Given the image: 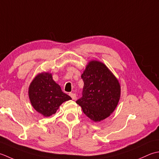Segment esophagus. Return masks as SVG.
Here are the masks:
<instances>
[{
	"instance_id": "34e87169",
	"label": "esophagus",
	"mask_w": 159,
	"mask_h": 159,
	"mask_svg": "<svg viewBox=\"0 0 159 159\" xmlns=\"http://www.w3.org/2000/svg\"><path fill=\"white\" fill-rule=\"evenodd\" d=\"M69 95L70 96V98H72V99L75 100V99H76V95H75V93H69Z\"/></svg>"
}]
</instances>
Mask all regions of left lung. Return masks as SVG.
Listing matches in <instances>:
<instances>
[{"instance_id": "1", "label": "left lung", "mask_w": 159, "mask_h": 159, "mask_svg": "<svg viewBox=\"0 0 159 159\" xmlns=\"http://www.w3.org/2000/svg\"><path fill=\"white\" fill-rule=\"evenodd\" d=\"M82 78V97L76 103L91 120H103L115 111L120 99L121 86L118 80L104 64L96 60L89 61Z\"/></svg>"}]
</instances>
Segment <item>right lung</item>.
<instances>
[{
	"label": "right lung",
	"mask_w": 159,
	"mask_h": 159,
	"mask_svg": "<svg viewBox=\"0 0 159 159\" xmlns=\"http://www.w3.org/2000/svg\"><path fill=\"white\" fill-rule=\"evenodd\" d=\"M28 93L34 108L46 117L55 114L63 102L71 99L69 95L61 91L49 73H41L35 76Z\"/></svg>",
	"instance_id": "right-lung-1"
}]
</instances>
